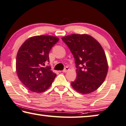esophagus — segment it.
Wrapping results in <instances>:
<instances>
[{
    "label": "esophagus",
    "instance_id": "34e87169",
    "mask_svg": "<svg viewBox=\"0 0 126 126\" xmlns=\"http://www.w3.org/2000/svg\"><path fill=\"white\" fill-rule=\"evenodd\" d=\"M68 70H69V68H68V67H65L64 69L62 71V72H63V73H67Z\"/></svg>",
    "mask_w": 126,
    "mask_h": 126
}]
</instances>
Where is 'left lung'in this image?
Here are the masks:
<instances>
[{"label": "left lung", "mask_w": 126, "mask_h": 126, "mask_svg": "<svg viewBox=\"0 0 126 126\" xmlns=\"http://www.w3.org/2000/svg\"><path fill=\"white\" fill-rule=\"evenodd\" d=\"M75 59L77 78L71 83L79 93L88 94L103 84L108 70L105 52L101 44L86 34H73L63 37Z\"/></svg>", "instance_id": "8db88e82"}]
</instances>
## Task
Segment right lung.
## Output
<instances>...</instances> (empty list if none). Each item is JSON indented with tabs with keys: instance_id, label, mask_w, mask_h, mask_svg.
I'll return each mask as SVG.
<instances>
[{
	"instance_id": "right-lung-1",
	"label": "right lung",
	"mask_w": 126,
	"mask_h": 126,
	"mask_svg": "<svg viewBox=\"0 0 126 126\" xmlns=\"http://www.w3.org/2000/svg\"><path fill=\"white\" fill-rule=\"evenodd\" d=\"M59 38L49 35L31 37L27 39L18 50L16 58V71L19 80L28 89L42 93L51 86L56 74L50 66V50Z\"/></svg>"
}]
</instances>
